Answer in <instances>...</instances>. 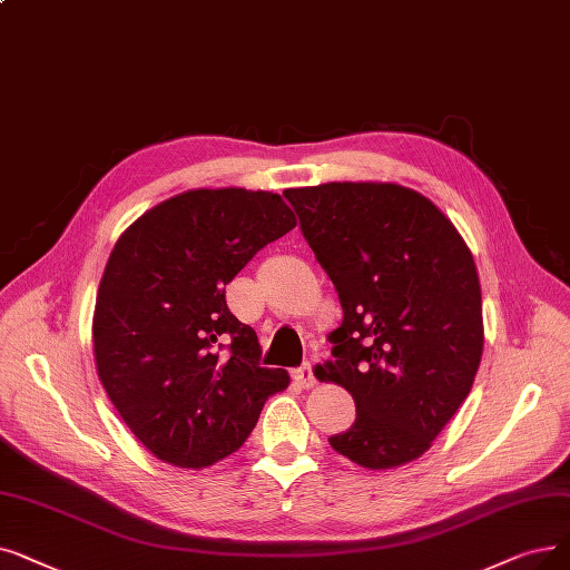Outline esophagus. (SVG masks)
<instances>
[{"label": "esophagus", "mask_w": 570, "mask_h": 570, "mask_svg": "<svg viewBox=\"0 0 570 570\" xmlns=\"http://www.w3.org/2000/svg\"><path fill=\"white\" fill-rule=\"evenodd\" d=\"M293 380L298 382L303 389H312L314 386V370H312V363H303L301 367L293 370Z\"/></svg>", "instance_id": "esophagus-1"}]
</instances>
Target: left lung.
<instances>
[{"mask_svg":"<svg viewBox=\"0 0 570 570\" xmlns=\"http://www.w3.org/2000/svg\"><path fill=\"white\" fill-rule=\"evenodd\" d=\"M342 305L321 367L356 422L331 448L367 470L422 456L473 389L482 291L465 239L429 197L391 181L286 188Z\"/></svg>","mask_w":570,"mask_h":570,"instance_id":"8db88e82","label":"left lung"}]
</instances>
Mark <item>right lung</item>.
<instances>
[{"label": "right lung", "mask_w": 570, "mask_h": 570, "mask_svg": "<svg viewBox=\"0 0 570 570\" xmlns=\"http://www.w3.org/2000/svg\"><path fill=\"white\" fill-rule=\"evenodd\" d=\"M295 224L277 193L193 188L114 244L92 314L95 367L156 459L188 470L226 459L267 395L288 386L286 370L258 363L256 331L230 314L226 284Z\"/></svg>", "instance_id": "right-lung-1"}]
</instances>
